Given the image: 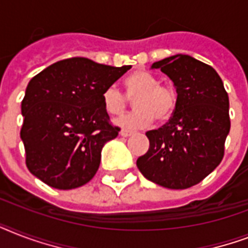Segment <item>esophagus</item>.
<instances>
[{"instance_id":"34e87169","label":"esophagus","mask_w":248,"mask_h":248,"mask_svg":"<svg viewBox=\"0 0 248 248\" xmlns=\"http://www.w3.org/2000/svg\"><path fill=\"white\" fill-rule=\"evenodd\" d=\"M134 132L132 131H128V130H122V131L120 132L121 136H124V138H127V136H131Z\"/></svg>"}]
</instances>
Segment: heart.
Masks as SVG:
<instances>
[{"label": "heart", "mask_w": 248, "mask_h": 248, "mask_svg": "<svg viewBox=\"0 0 248 248\" xmlns=\"http://www.w3.org/2000/svg\"><path fill=\"white\" fill-rule=\"evenodd\" d=\"M103 105L112 116L126 112L130 100L136 110L116 121L124 128H145L155 121L171 117L177 104V93L170 82H159L158 77L147 71H135L124 79V93L116 86H109L103 93Z\"/></svg>", "instance_id": "b5f03b06"}]
</instances>
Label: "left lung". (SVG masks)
Returning a JSON list of instances; mask_svg holds the SVG:
<instances>
[{
    "mask_svg": "<svg viewBox=\"0 0 248 248\" xmlns=\"http://www.w3.org/2000/svg\"><path fill=\"white\" fill-rule=\"evenodd\" d=\"M172 79L177 104L162 127L147 132L149 149L136 161L148 180L170 189L198 184L220 165L231 130L229 97L207 64L189 55L153 63Z\"/></svg>",
    "mask_w": 248,
    "mask_h": 248,
    "instance_id": "left-lung-1",
    "label": "left lung"
}]
</instances>
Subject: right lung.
Listing matches in <instances>:
<instances>
[{
    "label": "right lung",
    "mask_w": 248,
    "mask_h": 248,
    "mask_svg": "<svg viewBox=\"0 0 248 248\" xmlns=\"http://www.w3.org/2000/svg\"><path fill=\"white\" fill-rule=\"evenodd\" d=\"M131 68L69 58L29 81L21 101L25 163L52 188H78L100 165L101 149L118 135L103 105V93Z\"/></svg>",
    "instance_id": "right-lung-1"
}]
</instances>
